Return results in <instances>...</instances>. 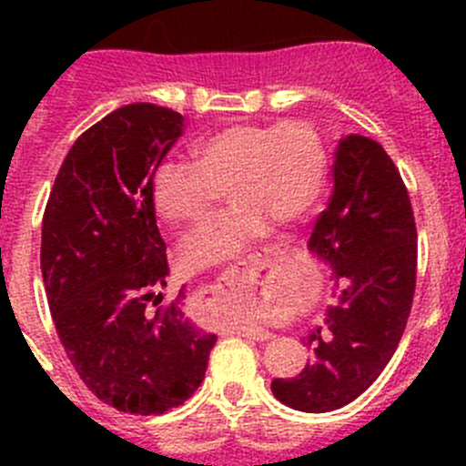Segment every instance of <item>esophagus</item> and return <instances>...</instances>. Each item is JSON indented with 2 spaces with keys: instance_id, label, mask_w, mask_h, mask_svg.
Returning <instances> with one entry per match:
<instances>
[{
  "instance_id": "34e87169",
  "label": "esophagus",
  "mask_w": 466,
  "mask_h": 466,
  "mask_svg": "<svg viewBox=\"0 0 466 466\" xmlns=\"http://www.w3.org/2000/svg\"><path fill=\"white\" fill-rule=\"evenodd\" d=\"M237 333H243V336L252 338V340H268L272 338V333L268 329L257 327V324H243V327H237Z\"/></svg>"
}]
</instances>
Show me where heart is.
I'll return each mask as SVG.
<instances>
[{
  "mask_svg": "<svg viewBox=\"0 0 466 466\" xmlns=\"http://www.w3.org/2000/svg\"><path fill=\"white\" fill-rule=\"evenodd\" d=\"M191 161L168 159L153 176V205L173 228H196L228 187L234 207L187 238L182 261L207 270L238 259L270 223L295 225L320 200L327 153L307 121L232 124L191 146Z\"/></svg>",
  "mask_w": 466,
  "mask_h": 466,
  "instance_id": "heart-1",
  "label": "heart"
}]
</instances>
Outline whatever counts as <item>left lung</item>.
Masks as SVG:
<instances>
[{
	"label": "left lung",
	"instance_id": "left-lung-1",
	"mask_svg": "<svg viewBox=\"0 0 466 466\" xmlns=\"http://www.w3.org/2000/svg\"><path fill=\"white\" fill-rule=\"evenodd\" d=\"M333 270L336 304L309 331L311 363L272 394L302 412H329L365 392L392 359L410 316L417 228L406 185L383 146L363 135L338 142L333 194L309 238Z\"/></svg>",
	"mask_w": 466,
	"mask_h": 466
}]
</instances>
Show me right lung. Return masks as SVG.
I'll list each match as a JSON object with an SVG mask.
<instances>
[{"label": "right lung", "instance_id": "obj_1", "mask_svg": "<svg viewBox=\"0 0 466 466\" xmlns=\"http://www.w3.org/2000/svg\"><path fill=\"white\" fill-rule=\"evenodd\" d=\"M182 128L153 103L103 116L74 142L42 218V281L67 359L101 401L135 415L182 406L216 345L185 313V289L168 307L155 295L168 263L153 176Z\"/></svg>", "mask_w": 466, "mask_h": 466}]
</instances>
